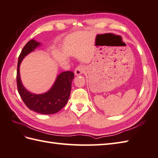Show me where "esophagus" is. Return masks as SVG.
<instances>
[{
    "mask_svg": "<svg viewBox=\"0 0 158 158\" xmlns=\"http://www.w3.org/2000/svg\"><path fill=\"white\" fill-rule=\"evenodd\" d=\"M84 70L85 68L84 65H78V66L75 68V70H74V74H75V75H80V74H81L84 73Z\"/></svg>",
    "mask_w": 158,
    "mask_h": 158,
    "instance_id": "esophagus-1",
    "label": "esophagus"
}]
</instances>
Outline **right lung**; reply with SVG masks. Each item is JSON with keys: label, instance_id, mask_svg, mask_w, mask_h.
Returning <instances> with one entry per match:
<instances>
[{"label": "right lung", "instance_id": "add662e5", "mask_svg": "<svg viewBox=\"0 0 158 158\" xmlns=\"http://www.w3.org/2000/svg\"><path fill=\"white\" fill-rule=\"evenodd\" d=\"M40 45V43L32 39L28 41L23 48L17 65V88L20 96L28 108L43 114H54L61 110L67 104L70 95L74 73L72 71H65L59 74L52 87L45 93L36 94L27 91L21 83L19 73L20 65L24 57Z\"/></svg>", "mask_w": 158, "mask_h": 158}]
</instances>
